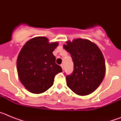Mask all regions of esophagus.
Wrapping results in <instances>:
<instances>
[{"instance_id": "esophagus-1", "label": "esophagus", "mask_w": 121, "mask_h": 121, "mask_svg": "<svg viewBox=\"0 0 121 121\" xmlns=\"http://www.w3.org/2000/svg\"><path fill=\"white\" fill-rule=\"evenodd\" d=\"M60 66H61L62 68V70H64V64H61V65H60Z\"/></svg>"}]
</instances>
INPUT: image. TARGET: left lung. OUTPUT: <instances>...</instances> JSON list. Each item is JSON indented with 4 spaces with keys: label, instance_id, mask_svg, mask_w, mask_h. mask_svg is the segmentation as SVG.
I'll use <instances>...</instances> for the list:
<instances>
[{
    "label": "left lung",
    "instance_id": "1",
    "mask_svg": "<svg viewBox=\"0 0 121 121\" xmlns=\"http://www.w3.org/2000/svg\"><path fill=\"white\" fill-rule=\"evenodd\" d=\"M66 43L64 48L70 53L74 64L72 74L66 76L67 86L78 95H90L104 78L103 54L96 45L87 39H76Z\"/></svg>",
    "mask_w": 121,
    "mask_h": 121
}]
</instances>
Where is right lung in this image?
I'll list each match as a JSON object with an SVG mask.
<instances>
[{
	"label": "right lung",
	"instance_id": "1",
	"mask_svg": "<svg viewBox=\"0 0 121 121\" xmlns=\"http://www.w3.org/2000/svg\"><path fill=\"white\" fill-rule=\"evenodd\" d=\"M58 42L49 43L45 37H36L24 45L17 60L19 79L29 91L39 94L53 85L56 74L62 72L53 51Z\"/></svg>",
	"mask_w": 121,
	"mask_h": 121
}]
</instances>
